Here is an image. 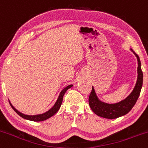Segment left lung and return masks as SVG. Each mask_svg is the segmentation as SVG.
<instances>
[{"instance_id":"1","label":"left lung","mask_w":148,"mask_h":148,"mask_svg":"<svg viewBox=\"0 0 148 148\" xmlns=\"http://www.w3.org/2000/svg\"><path fill=\"white\" fill-rule=\"evenodd\" d=\"M133 53L135 55L138 62V68H137V80L136 83L135 87L132 90L130 96H127L125 99L122 101L113 104L102 102L98 99L93 87H92V90L89 95L88 103L90 109L96 115L106 119H116L127 114L137 102L139 96L140 94L143 82V73L141 69V62L138 55L131 49Z\"/></svg>"}]
</instances>
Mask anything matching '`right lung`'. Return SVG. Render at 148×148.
Here are the masks:
<instances>
[{"label": "right lung", "instance_id": "add662e5", "mask_svg": "<svg viewBox=\"0 0 148 148\" xmlns=\"http://www.w3.org/2000/svg\"><path fill=\"white\" fill-rule=\"evenodd\" d=\"M72 86H73V85H69V86H68L67 87H65V88H64L63 90L60 92V96H59V97H58V100H57L56 103H55V104L52 106V109H50L49 111H47V112H45V113L42 114H37V115L24 114L21 113V112H18V110H16V109L15 108L12 106V104H11L10 102L9 103H10V105H11V107L13 108V109H14V110L15 111V112H16V113L18 114L20 116H21V117L24 118V119H28V120H30V121H33V122H42V121L46 120V119L50 118L51 116H52L53 115H55V114L58 112V110H59L60 108L61 104H62L64 94H65V92L67 91V90H68V89H69L70 88L72 87Z\"/></svg>", "mask_w": 148, "mask_h": 148}]
</instances>
